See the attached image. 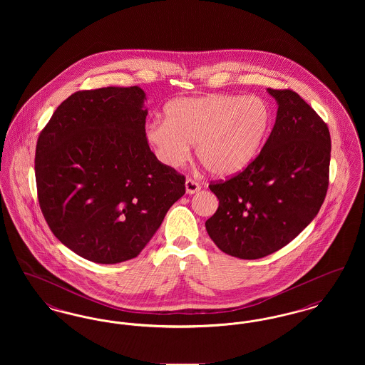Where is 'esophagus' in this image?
Instances as JSON below:
<instances>
[{"instance_id":"esophagus-1","label":"esophagus","mask_w":365,"mask_h":365,"mask_svg":"<svg viewBox=\"0 0 365 365\" xmlns=\"http://www.w3.org/2000/svg\"><path fill=\"white\" fill-rule=\"evenodd\" d=\"M185 186H186V192H187V194H194V192L201 190L200 183H198V182H195V180H194V179H191V178H187V179H186Z\"/></svg>"}]
</instances>
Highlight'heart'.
Returning a JSON list of instances; mask_svg holds the SVG:
<instances>
[{
    "label": "heart",
    "mask_w": 365,
    "mask_h": 365,
    "mask_svg": "<svg viewBox=\"0 0 365 365\" xmlns=\"http://www.w3.org/2000/svg\"><path fill=\"white\" fill-rule=\"evenodd\" d=\"M271 127V109L257 96L210 94L167 105L165 120L146 125V139L168 167H180L190 145L210 174L230 176L257 156Z\"/></svg>",
    "instance_id": "1"
}]
</instances>
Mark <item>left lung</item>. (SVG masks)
<instances>
[{
  "label": "left lung",
  "mask_w": 365,
  "mask_h": 365,
  "mask_svg": "<svg viewBox=\"0 0 365 365\" xmlns=\"http://www.w3.org/2000/svg\"><path fill=\"white\" fill-rule=\"evenodd\" d=\"M278 103L275 125L259 156L226 180L210 182L219 208L205 223L230 256L265 257L308 226L322 207L330 175L327 124L290 88H268Z\"/></svg>",
  "instance_id": "obj_1"
}]
</instances>
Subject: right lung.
I'll use <instances>...</instances> for the list:
<instances>
[{
	"label": "right lung",
	"mask_w": 365,
	"mask_h": 365,
	"mask_svg": "<svg viewBox=\"0 0 365 365\" xmlns=\"http://www.w3.org/2000/svg\"><path fill=\"white\" fill-rule=\"evenodd\" d=\"M137 86L73 93L35 149L39 207L54 237L98 264L137 257L186 192V178L150 150Z\"/></svg>",
	"instance_id": "add662e5"
}]
</instances>
